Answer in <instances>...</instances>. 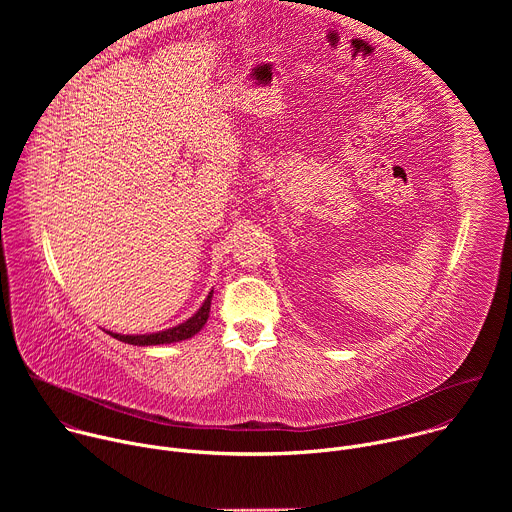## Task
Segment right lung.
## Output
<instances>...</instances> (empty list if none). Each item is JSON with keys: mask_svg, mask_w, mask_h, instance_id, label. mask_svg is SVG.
Wrapping results in <instances>:
<instances>
[{"mask_svg": "<svg viewBox=\"0 0 512 512\" xmlns=\"http://www.w3.org/2000/svg\"><path fill=\"white\" fill-rule=\"evenodd\" d=\"M210 300H212V291L206 296L204 304L200 306V310L192 318H188L186 322H182V324H178L174 328L162 330V332H152V334H117V332H107V334H111L113 338H117L121 342L133 344V346H156V344L180 342V340L192 338L194 334H198L202 330V326L206 324L208 314H210Z\"/></svg>", "mask_w": 512, "mask_h": 512, "instance_id": "right-lung-1", "label": "right lung"}]
</instances>
